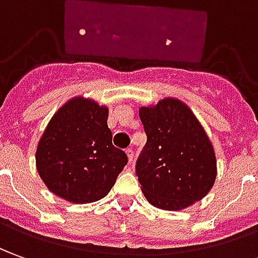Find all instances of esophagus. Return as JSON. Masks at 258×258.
Returning a JSON list of instances; mask_svg holds the SVG:
<instances>
[{"instance_id":"esophagus-1","label":"esophagus","mask_w":258,"mask_h":258,"mask_svg":"<svg viewBox=\"0 0 258 258\" xmlns=\"http://www.w3.org/2000/svg\"><path fill=\"white\" fill-rule=\"evenodd\" d=\"M126 154H127V159H129V163H132L133 157H135V153H133L132 147H127V149H126Z\"/></svg>"}]
</instances>
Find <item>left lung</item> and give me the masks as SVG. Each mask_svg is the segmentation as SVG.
<instances>
[{"instance_id":"1","label":"left lung","mask_w":258,"mask_h":258,"mask_svg":"<svg viewBox=\"0 0 258 258\" xmlns=\"http://www.w3.org/2000/svg\"><path fill=\"white\" fill-rule=\"evenodd\" d=\"M139 116L147 142L136 161V175L146 200L166 211L202 200L216 178V159L192 111L178 99L166 98L140 108Z\"/></svg>"}]
</instances>
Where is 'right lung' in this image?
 I'll return each instance as SVG.
<instances>
[{"label": "right lung", "instance_id": "1", "mask_svg": "<svg viewBox=\"0 0 258 258\" xmlns=\"http://www.w3.org/2000/svg\"><path fill=\"white\" fill-rule=\"evenodd\" d=\"M106 120L108 108L83 97L54 113L36 149L37 173L51 192L73 204L108 195L127 156L112 145Z\"/></svg>", "mask_w": 258, "mask_h": 258}]
</instances>
